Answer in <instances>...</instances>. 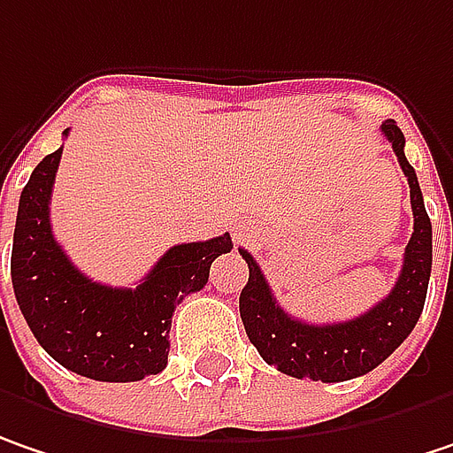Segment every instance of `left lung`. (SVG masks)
<instances>
[{"instance_id":"8db88e82","label":"left lung","mask_w":453,"mask_h":453,"mask_svg":"<svg viewBox=\"0 0 453 453\" xmlns=\"http://www.w3.org/2000/svg\"><path fill=\"white\" fill-rule=\"evenodd\" d=\"M382 133L392 143L400 169L408 176L415 218L403 258V272L385 300H380L354 320L328 326L303 323L277 305L269 281L261 274L251 253L238 249L249 264V284L241 292V320L246 326L249 341L256 346L261 359L289 377L312 382H343L361 377L377 369L411 335L423 312L434 261L431 220L423 204L415 169L405 158L403 130L387 120Z\"/></svg>"}]
</instances>
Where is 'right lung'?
<instances>
[{
	"mask_svg": "<svg viewBox=\"0 0 453 453\" xmlns=\"http://www.w3.org/2000/svg\"><path fill=\"white\" fill-rule=\"evenodd\" d=\"M61 153L64 148L48 153L19 195L12 241L17 305L61 366L96 382H138L166 366L173 307L200 292L212 261L230 251L233 241L223 233L173 246L138 287L92 281L71 264L50 230V192Z\"/></svg>",
	"mask_w": 453,
	"mask_h": 453,
	"instance_id": "1",
	"label": "right lung"
}]
</instances>
